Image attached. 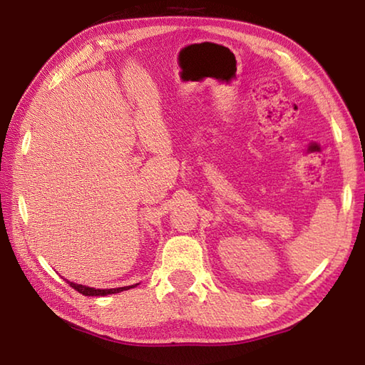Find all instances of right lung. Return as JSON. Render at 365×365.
<instances>
[{
  "instance_id": "add662e5",
  "label": "right lung",
  "mask_w": 365,
  "mask_h": 365,
  "mask_svg": "<svg viewBox=\"0 0 365 365\" xmlns=\"http://www.w3.org/2000/svg\"><path fill=\"white\" fill-rule=\"evenodd\" d=\"M67 281V279H66ZM67 284L75 289L76 292H80L84 297H105V294H113V293H119L123 290H128V289H133L135 285H128V287H119V289H105V290H100V289H92V287H86V285H81V284H73V282H68ZM138 285V284H136Z\"/></svg>"
}]
</instances>
